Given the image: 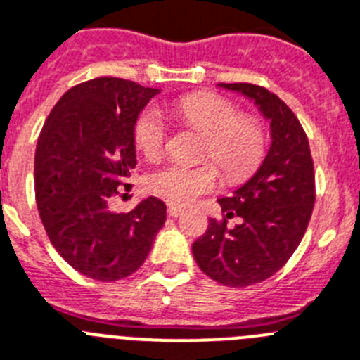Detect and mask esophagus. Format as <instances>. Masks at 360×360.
<instances>
[{
    "label": "esophagus",
    "mask_w": 360,
    "mask_h": 360,
    "mask_svg": "<svg viewBox=\"0 0 360 360\" xmlns=\"http://www.w3.org/2000/svg\"><path fill=\"white\" fill-rule=\"evenodd\" d=\"M183 212H185V208L183 207H175V205H170V207H168V214H170L172 217H179Z\"/></svg>",
    "instance_id": "34e87169"
}]
</instances>
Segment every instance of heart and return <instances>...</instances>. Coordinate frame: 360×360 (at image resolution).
<instances>
[{"label":"heart","mask_w":360,"mask_h":360,"mask_svg":"<svg viewBox=\"0 0 360 360\" xmlns=\"http://www.w3.org/2000/svg\"><path fill=\"white\" fill-rule=\"evenodd\" d=\"M172 113L192 129L207 135L203 157L212 159L223 177L238 183L255 174L267 153V129L256 117H241L234 102L214 93H192L172 104ZM166 124L162 115L150 108L135 126V143L150 159L165 153ZM217 185L212 165H165L148 177V188L172 205H188Z\"/></svg>","instance_id":"obj_1"}]
</instances>
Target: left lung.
<instances>
[{
  "label": "left lung",
  "instance_id": "8db88e82",
  "mask_svg": "<svg viewBox=\"0 0 360 360\" xmlns=\"http://www.w3.org/2000/svg\"><path fill=\"white\" fill-rule=\"evenodd\" d=\"M258 105L271 122V148L245 185L217 199L223 221L210 219L192 245L199 269L229 288H247L285 265L306 234L315 205V174L307 135L297 115L274 93L255 84H219ZM231 217L240 219L229 227Z\"/></svg>",
  "mask_w": 360,
  "mask_h": 360
}]
</instances>
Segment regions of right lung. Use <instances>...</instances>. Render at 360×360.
Here are the masks:
<instances>
[{
  "label": "right lung",
  "instance_id": "right-lung-1",
  "mask_svg": "<svg viewBox=\"0 0 360 360\" xmlns=\"http://www.w3.org/2000/svg\"><path fill=\"white\" fill-rule=\"evenodd\" d=\"M157 93L124 78H93L56 102L38 137L34 192L45 232L72 269L98 282L135 273L165 225L166 205L152 195L129 212L110 208L137 165L139 113Z\"/></svg>",
  "mask_w": 360,
  "mask_h": 360
}]
</instances>
